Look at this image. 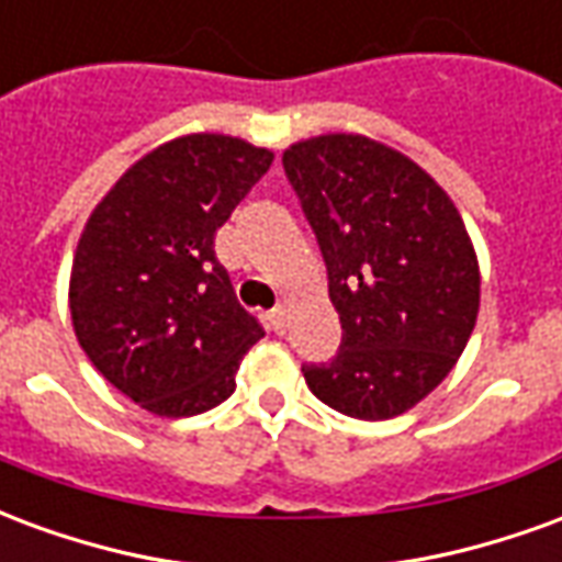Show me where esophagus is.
I'll list each match as a JSON object with an SVG mask.
<instances>
[{
	"label": "esophagus",
	"instance_id": "1",
	"mask_svg": "<svg viewBox=\"0 0 562 562\" xmlns=\"http://www.w3.org/2000/svg\"><path fill=\"white\" fill-rule=\"evenodd\" d=\"M265 322H268L270 330H277V334H280V330L285 328V310H282V306H273L268 316H265Z\"/></svg>",
	"mask_w": 562,
	"mask_h": 562
}]
</instances>
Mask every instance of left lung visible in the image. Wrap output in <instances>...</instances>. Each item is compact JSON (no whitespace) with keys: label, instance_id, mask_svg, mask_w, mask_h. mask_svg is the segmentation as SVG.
<instances>
[{"label":"left lung","instance_id":"obj_1","mask_svg":"<svg viewBox=\"0 0 562 562\" xmlns=\"http://www.w3.org/2000/svg\"><path fill=\"white\" fill-rule=\"evenodd\" d=\"M282 168L328 268L342 340L304 379L330 409L382 422L451 373L479 313V261L434 177L361 135L285 149Z\"/></svg>","mask_w":562,"mask_h":562}]
</instances>
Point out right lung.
<instances>
[{"label": "right lung", "mask_w": 562, "mask_h": 562, "mask_svg": "<svg viewBox=\"0 0 562 562\" xmlns=\"http://www.w3.org/2000/svg\"><path fill=\"white\" fill-rule=\"evenodd\" d=\"M270 161L240 138H177L132 165L80 234L68 292L80 349L147 413L220 406L265 337L213 240Z\"/></svg>", "instance_id": "obj_1"}]
</instances>
